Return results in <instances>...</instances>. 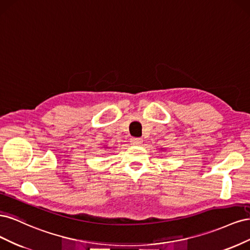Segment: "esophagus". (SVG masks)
Masks as SVG:
<instances>
[{
  "label": "esophagus",
  "mask_w": 250,
  "mask_h": 250,
  "mask_svg": "<svg viewBox=\"0 0 250 250\" xmlns=\"http://www.w3.org/2000/svg\"><path fill=\"white\" fill-rule=\"evenodd\" d=\"M130 143H131V145H141V144L143 143V139H141V138H132L130 140Z\"/></svg>",
  "instance_id": "esophagus-1"
}]
</instances>
